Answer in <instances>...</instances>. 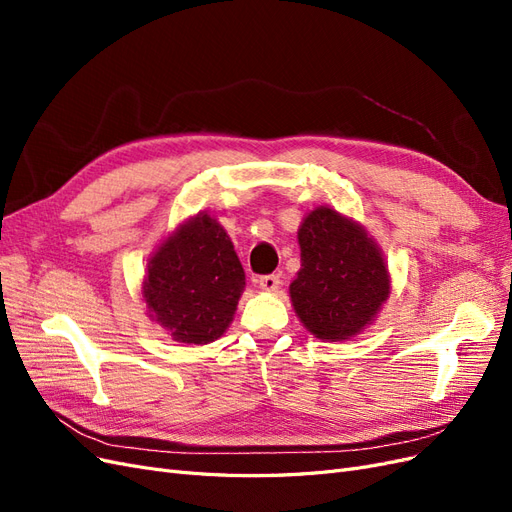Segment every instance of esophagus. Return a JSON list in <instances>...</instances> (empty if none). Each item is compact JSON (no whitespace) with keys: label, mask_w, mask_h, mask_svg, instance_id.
Segmentation results:
<instances>
[{"label":"esophagus","mask_w":512,"mask_h":512,"mask_svg":"<svg viewBox=\"0 0 512 512\" xmlns=\"http://www.w3.org/2000/svg\"><path fill=\"white\" fill-rule=\"evenodd\" d=\"M258 286L262 288V290H267V292H273V290H277L280 288V275H260L258 277Z\"/></svg>","instance_id":"1"}]
</instances>
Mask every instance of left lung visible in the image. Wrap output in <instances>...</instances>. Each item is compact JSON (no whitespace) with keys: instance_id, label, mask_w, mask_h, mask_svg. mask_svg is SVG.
<instances>
[{"instance_id":"1","label":"left lung","mask_w":512,"mask_h":512,"mask_svg":"<svg viewBox=\"0 0 512 512\" xmlns=\"http://www.w3.org/2000/svg\"><path fill=\"white\" fill-rule=\"evenodd\" d=\"M301 269L290 301L303 327L324 342H344L376 320L391 292L378 243L361 224L318 207L299 228Z\"/></svg>"}]
</instances>
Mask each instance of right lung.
Instances as JSON below:
<instances>
[{
    "mask_svg": "<svg viewBox=\"0 0 512 512\" xmlns=\"http://www.w3.org/2000/svg\"><path fill=\"white\" fill-rule=\"evenodd\" d=\"M243 288L245 273L226 230L198 213L149 258L143 299L175 342L203 346L224 335Z\"/></svg>",
    "mask_w": 512,
    "mask_h": 512,
    "instance_id": "right-lung-1",
    "label": "right lung"
}]
</instances>
